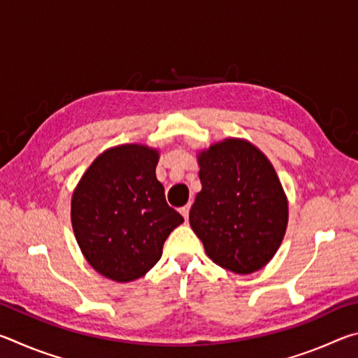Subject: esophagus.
I'll return each instance as SVG.
<instances>
[{
  "label": "esophagus",
  "instance_id": "obj_1",
  "mask_svg": "<svg viewBox=\"0 0 358 358\" xmlns=\"http://www.w3.org/2000/svg\"><path fill=\"white\" fill-rule=\"evenodd\" d=\"M180 213H181V216L185 217V220H187V217H189V205H185V207H181Z\"/></svg>",
  "mask_w": 358,
  "mask_h": 358
}]
</instances>
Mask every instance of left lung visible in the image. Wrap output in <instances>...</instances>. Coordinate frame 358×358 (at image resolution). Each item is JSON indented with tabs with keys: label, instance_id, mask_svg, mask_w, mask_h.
Instances as JSON below:
<instances>
[{
	"label": "left lung",
	"instance_id": "obj_1",
	"mask_svg": "<svg viewBox=\"0 0 358 358\" xmlns=\"http://www.w3.org/2000/svg\"><path fill=\"white\" fill-rule=\"evenodd\" d=\"M202 191L189 224L216 265L238 275L262 268L287 227V199L271 162L243 138H226L197 156Z\"/></svg>",
	"mask_w": 358,
	"mask_h": 358
}]
</instances>
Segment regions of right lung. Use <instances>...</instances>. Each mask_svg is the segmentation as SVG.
Listing matches in <instances>:
<instances>
[{"label":"right lung","mask_w":358,"mask_h":358,"mask_svg":"<svg viewBox=\"0 0 358 358\" xmlns=\"http://www.w3.org/2000/svg\"><path fill=\"white\" fill-rule=\"evenodd\" d=\"M157 150L120 145L106 150L78 181L71 221L85 259L108 280L134 281L153 268L183 216L169 207L156 178Z\"/></svg>","instance_id":"1"}]
</instances>
